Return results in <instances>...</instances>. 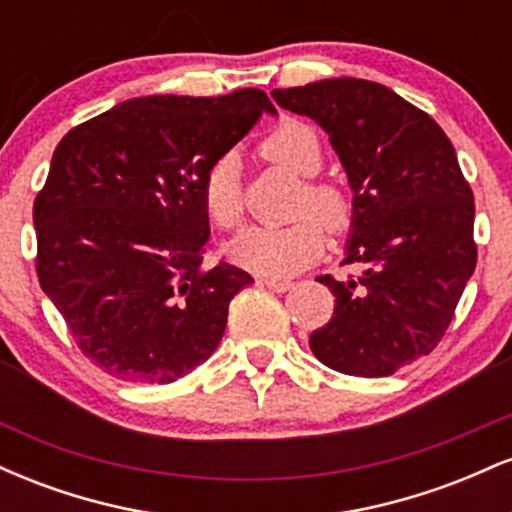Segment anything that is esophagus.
<instances>
[{"label": "esophagus", "instance_id": "1", "mask_svg": "<svg viewBox=\"0 0 512 512\" xmlns=\"http://www.w3.org/2000/svg\"><path fill=\"white\" fill-rule=\"evenodd\" d=\"M260 284L262 286H267V289H272V291H276V293H284V291H289L291 289V281H286V279H269V276H262L260 279Z\"/></svg>", "mask_w": 512, "mask_h": 512}]
</instances>
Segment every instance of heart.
I'll return each mask as SVG.
<instances>
[{
    "label": "heart",
    "mask_w": 512,
    "mask_h": 512,
    "mask_svg": "<svg viewBox=\"0 0 512 512\" xmlns=\"http://www.w3.org/2000/svg\"><path fill=\"white\" fill-rule=\"evenodd\" d=\"M262 154L298 178H315L322 168L320 134L301 120H286L274 127L262 142ZM202 204L211 223L219 228H236L243 221L245 202L236 154H221L209 163L202 178ZM296 216L301 219L289 226H255L240 233L228 245L231 260L269 279L303 272L325 252L327 231L346 233L354 226L356 204L334 182L305 180Z\"/></svg>",
    "instance_id": "obj_1"
}]
</instances>
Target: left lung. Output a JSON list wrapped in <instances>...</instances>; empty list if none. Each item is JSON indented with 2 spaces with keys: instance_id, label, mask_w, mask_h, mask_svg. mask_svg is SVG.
Returning a JSON list of instances; mask_svg holds the SVG:
<instances>
[{
  "instance_id": "obj_1",
  "label": "left lung",
  "mask_w": 512,
  "mask_h": 512,
  "mask_svg": "<svg viewBox=\"0 0 512 512\" xmlns=\"http://www.w3.org/2000/svg\"><path fill=\"white\" fill-rule=\"evenodd\" d=\"M274 101L330 134L354 190L356 219L342 264L317 276L334 315L310 334L327 368L385 378L436 349L477 267L474 195L431 115L366 79L274 88Z\"/></svg>"
}]
</instances>
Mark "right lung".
<instances>
[{
    "label": "right lung",
    "instance_id": "add662e5",
    "mask_svg": "<svg viewBox=\"0 0 512 512\" xmlns=\"http://www.w3.org/2000/svg\"><path fill=\"white\" fill-rule=\"evenodd\" d=\"M274 105L260 88L146 96L69 129L33 202L35 272L81 354L127 383L168 385L219 346L252 276L204 264L202 178Z\"/></svg>",
    "mask_w": 512,
    "mask_h": 512
}]
</instances>
